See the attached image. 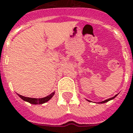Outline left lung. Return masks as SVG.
Segmentation results:
<instances>
[{"instance_id":"8db88e82","label":"left lung","mask_w":133,"mask_h":133,"mask_svg":"<svg viewBox=\"0 0 133 133\" xmlns=\"http://www.w3.org/2000/svg\"><path fill=\"white\" fill-rule=\"evenodd\" d=\"M116 96H117V95H115V96H114V97H112V98H108V99L105 100V101H103L101 102V103H106V102H108V101H110V100L113 99V98H115L116 97Z\"/></svg>"}]
</instances>
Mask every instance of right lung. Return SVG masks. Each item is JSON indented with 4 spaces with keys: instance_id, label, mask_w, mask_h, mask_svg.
Instances as JSON below:
<instances>
[{
    "instance_id": "obj_1",
    "label": "right lung",
    "mask_w": 133,
    "mask_h": 133,
    "mask_svg": "<svg viewBox=\"0 0 133 133\" xmlns=\"http://www.w3.org/2000/svg\"><path fill=\"white\" fill-rule=\"evenodd\" d=\"M54 94H55V92H52L51 94H50V95L48 96H46V97L44 98H34L25 97V96H23L19 95V94H18V95L19 97L21 98H22L23 101H27L31 104L37 105V104H43L44 103H46V102L48 101H49V100L53 96Z\"/></svg>"
}]
</instances>
